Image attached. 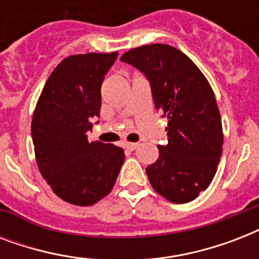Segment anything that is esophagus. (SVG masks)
Listing matches in <instances>:
<instances>
[{
    "label": "esophagus",
    "instance_id": "esophagus-1",
    "mask_svg": "<svg viewBox=\"0 0 259 259\" xmlns=\"http://www.w3.org/2000/svg\"><path fill=\"white\" fill-rule=\"evenodd\" d=\"M137 146H138L137 142H127V144H125V148H126V149H127V150L137 149Z\"/></svg>",
    "mask_w": 259,
    "mask_h": 259
}]
</instances>
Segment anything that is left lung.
Here are the masks:
<instances>
[{
  "label": "left lung",
  "instance_id": "obj_1",
  "mask_svg": "<svg viewBox=\"0 0 259 259\" xmlns=\"http://www.w3.org/2000/svg\"><path fill=\"white\" fill-rule=\"evenodd\" d=\"M122 62L145 75L154 107L168 118V144L158 145L157 161L146 168L156 192L183 204L207 189L223 146L221 113L208 80L181 51L150 44L127 51Z\"/></svg>",
  "mask_w": 259,
  "mask_h": 259
}]
</instances>
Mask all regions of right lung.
<instances>
[{"label":"right lung","instance_id":"obj_1","mask_svg":"<svg viewBox=\"0 0 259 259\" xmlns=\"http://www.w3.org/2000/svg\"><path fill=\"white\" fill-rule=\"evenodd\" d=\"M118 52L72 55L47 80L32 118L38 169L60 199L95 204L113 189L123 149L87 140L101 113V86Z\"/></svg>","mask_w":259,"mask_h":259}]
</instances>
